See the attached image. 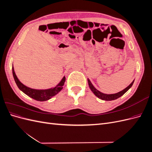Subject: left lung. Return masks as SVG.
<instances>
[{
    "instance_id": "1",
    "label": "left lung",
    "mask_w": 152,
    "mask_h": 152,
    "mask_svg": "<svg viewBox=\"0 0 152 152\" xmlns=\"http://www.w3.org/2000/svg\"><path fill=\"white\" fill-rule=\"evenodd\" d=\"M87 81H88V84H89V86L90 87L91 90L93 92V93L97 96V97H98L99 99H102V100H105V101H112V100H114V99H116L118 98H120L121 96H122V95H124V94H125L126 92L131 87H132L133 83H134V81L133 80L132 82V83L127 86L126 89H124V90H122V91H120L118 92V93H116V94H104V93H101L100 91H98L97 89H96L95 87L93 86V85L92 84V83L91 82L90 80L88 79H87Z\"/></svg>"
}]
</instances>
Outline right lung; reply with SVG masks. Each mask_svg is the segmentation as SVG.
<instances>
[{
    "instance_id": "right-lung-1",
    "label": "right lung",
    "mask_w": 152,
    "mask_h": 152,
    "mask_svg": "<svg viewBox=\"0 0 152 152\" xmlns=\"http://www.w3.org/2000/svg\"><path fill=\"white\" fill-rule=\"evenodd\" d=\"M12 75L14 79L16 82V84L18 86V88L21 91H22L27 96H30V98H33L37 101H40V102H44V101H47L53 97L54 96L58 94L59 91L63 89V86L65 84L66 80L65 77H64L61 82L54 88L45 89V90H38L30 88V87H26V86L23 84L18 79L16 73L14 70V68L12 65Z\"/></svg>"
}]
</instances>
